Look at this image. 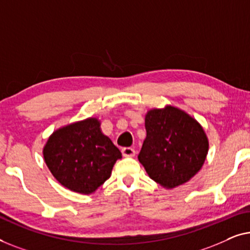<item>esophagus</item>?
Listing matches in <instances>:
<instances>
[{
	"label": "esophagus",
	"instance_id": "1",
	"mask_svg": "<svg viewBox=\"0 0 250 250\" xmlns=\"http://www.w3.org/2000/svg\"><path fill=\"white\" fill-rule=\"evenodd\" d=\"M122 155L125 157H132L136 155V150L131 148V147H124L122 148Z\"/></svg>",
	"mask_w": 250,
	"mask_h": 250
}]
</instances>
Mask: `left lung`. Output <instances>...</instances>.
I'll list each match as a JSON object with an SVG mask.
<instances>
[{"instance_id": "left-lung-1", "label": "left lung", "mask_w": 250, "mask_h": 250, "mask_svg": "<svg viewBox=\"0 0 250 250\" xmlns=\"http://www.w3.org/2000/svg\"><path fill=\"white\" fill-rule=\"evenodd\" d=\"M146 138L138 160L154 181L172 189L190 180L208 152L203 126L180 108H153L145 117Z\"/></svg>"}]
</instances>
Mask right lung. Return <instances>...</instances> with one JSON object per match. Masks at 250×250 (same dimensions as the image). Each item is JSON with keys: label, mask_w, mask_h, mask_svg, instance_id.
Here are the masks:
<instances>
[{"label": "right lung", "mask_w": 250, "mask_h": 250, "mask_svg": "<svg viewBox=\"0 0 250 250\" xmlns=\"http://www.w3.org/2000/svg\"><path fill=\"white\" fill-rule=\"evenodd\" d=\"M43 155L51 173L62 186L88 195L111 177L121 152L101 130L96 118L62 126L52 133Z\"/></svg>", "instance_id": "right-lung-1"}]
</instances>
